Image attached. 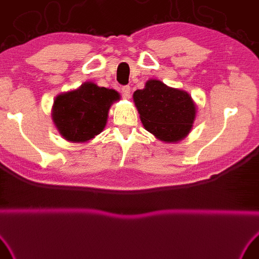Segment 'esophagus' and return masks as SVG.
I'll list each match as a JSON object with an SVG mask.
<instances>
[{"mask_svg":"<svg viewBox=\"0 0 259 259\" xmlns=\"http://www.w3.org/2000/svg\"><path fill=\"white\" fill-rule=\"evenodd\" d=\"M121 93H122V97L124 98V99H129L130 98V86H128V85L122 86Z\"/></svg>","mask_w":259,"mask_h":259,"instance_id":"esophagus-1","label":"esophagus"}]
</instances>
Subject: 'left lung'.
I'll use <instances>...</instances> for the list:
<instances>
[{"instance_id": "1", "label": "left lung", "mask_w": 259, "mask_h": 259, "mask_svg": "<svg viewBox=\"0 0 259 259\" xmlns=\"http://www.w3.org/2000/svg\"><path fill=\"white\" fill-rule=\"evenodd\" d=\"M134 101L145 129L160 141L179 142L190 131L196 106L182 90L168 88L160 80L151 79L145 89L134 93Z\"/></svg>"}]
</instances>
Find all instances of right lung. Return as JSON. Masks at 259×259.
Segmentation results:
<instances>
[{
  "mask_svg": "<svg viewBox=\"0 0 259 259\" xmlns=\"http://www.w3.org/2000/svg\"><path fill=\"white\" fill-rule=\"evenodd\" d=\"M118 98L115 90L85 83L56 98L53 121L67 141L86 142L104 130L110 105Z\"/></svg>",
  "mask_w": 259,
  "mask_h": 259,
  "instance_id": "add662e5",
  "label": "right lung"
}]
</instances>
